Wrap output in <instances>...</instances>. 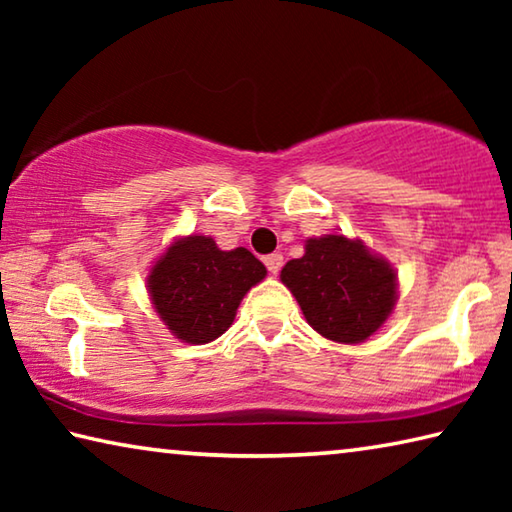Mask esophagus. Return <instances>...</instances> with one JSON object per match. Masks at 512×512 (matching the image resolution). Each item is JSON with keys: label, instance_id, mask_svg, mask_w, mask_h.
<instances>
[{"label": "esophagus", "instance_id": "34e87169", "mask_svg": "<svg viewBox=\"0 0 512 512\" xmlns=\"http://www.w3.org/2000/svg\"><path fill=\"white\" fill-rule=\"evenodd\" d=\"M264 264H266V268H268V273L277 275V271H280V268H282V255H280V253L266 255V257H264Z\"/></svg>", "mask_w": 512, "mask_h": 512}]
</instances>
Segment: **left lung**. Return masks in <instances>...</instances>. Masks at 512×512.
I'll use <instances>...</instances> for the list:
<instances>
[{"label":"left lung","mask_w":512,"mask_h":512,"mask_svg":"<svg viewBox=\"0 0 512 512\" xmlns=\"http://www.w3.org/2000/svg\"><path fill=\"white\" fill-rule=\"evenodd\" d=\"M307 323L336 343H363L391 316L397 273L361 239L325 235L307 239L305 255L280 273Z\"/></svg>","instance_id":"left-lung-1"}]
</instances>
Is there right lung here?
Listing matches in <instances>:
<instances>
[{
  "mask_svg": "<svg viewBox=\"0 0 512 512\" xmlns=\"http://www.w3.org/2000/svg\"><path fill=\"white\" fill-rule=\"evenodd\" d=\"M266 266L246 248L221 250L212 237L189 235L164 250L146 277L151 302L176 339L205 345L232 325Z\"/></svg>",
  "mask_w": 512,
  "mask_h": 512,
  "instance_id": "add662e5",
  "label": "right lung"
}]
</instances>
